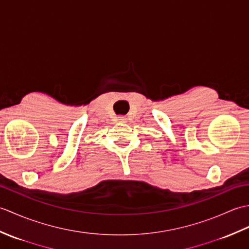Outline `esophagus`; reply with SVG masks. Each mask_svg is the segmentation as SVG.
<instances>
[{"label":"esophagus","mask_w":249,"mask_h":249,"mask_svg":"<svg viewBox=\"0 0 249 249\" xmlns=\"http://www.w3.org/2000/svg\"><path fill=\"white\" fill-rule=\"evenodd\" d=\"M119 122H121V123H125V122H126V119L122 118V116H121V118L119 119Z\"/></svg>","instance_id":"esophagus-1"}]
</instances>
